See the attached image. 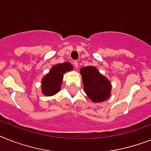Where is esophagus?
<instances>
[{
	"instance_id": "esophagus-1",
	"label": "esophagus",
	"mask_w": 151,
	"mask_h": 151,
	"mask_svg": "<svg viewBox=\"0 0 151 151\" xmlns=\"http://www.w3.org/2000/svg\"><path fill=\"white\" fill-rule=\"evenodd\" d=\"M73 66H74L75 68H78V63L77 61H74V62H73Z\"/></svg>"
}]
</instances>
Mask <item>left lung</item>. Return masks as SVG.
I'll return each mask as SVG.
<instances>
[{
  "mask_svg": "<svg viewBox=\"0 0 151 151\" xmlns=\"http://www.w3.org/2000/svg\"><path fill=\"white\" fill-rule=\"evenodd\" d=\"M80 73L84 84V92L94 103L106 101L111 96V84L95 67H82Z\"/></svg>",
  "mask_w": 151,
  "mask_h": 151,
  "instance_id": "obj_1",
  "label": "left lung"
}]
</instances>
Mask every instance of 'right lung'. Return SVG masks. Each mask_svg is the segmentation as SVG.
Instances as JSON below:
<instances>
[{"label":"right lung","mask_w":151,"mask_h":151,"mask_svg":"<svg viewBox=\"0 0 151 151\" xmlns=\"http://www.w3.org/2000/svg\"><path fill=\"white\" fill-rule=\"evenodd\" d=\"M73 70V66L69 62L54 65L50 72L42 79V93L46 96H52L60 91L63 74Z\"/></svg>","instance_id":"1"}]
</instances>
